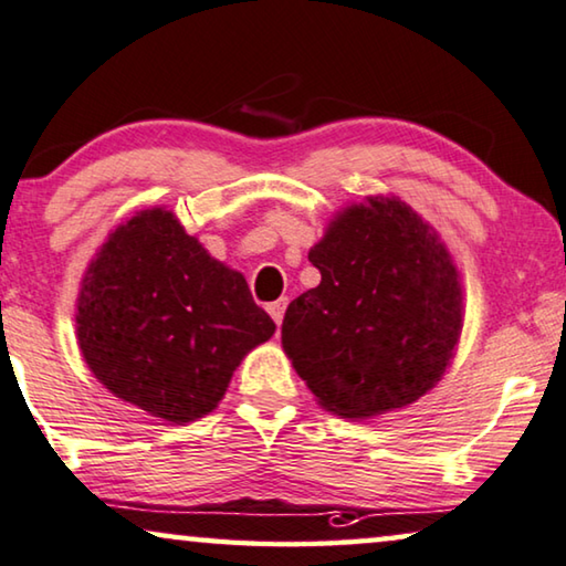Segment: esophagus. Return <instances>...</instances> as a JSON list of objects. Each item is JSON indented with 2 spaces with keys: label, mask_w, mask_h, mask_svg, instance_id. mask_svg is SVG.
<instances>
[{
  "label": "esophagus",
  "mask_w": 566,
  "mask_h": 566,
  "mask_svg": "<svg viewBox=\"0 0 566 566\" xmlns=\"http://www.w3.org/2000/svg\"><path fill=\"white\" fill-rule=\"evenodd\" d=\"M284 310H286V300L284 297L276 300V302H269V305H266V312H269V315H272V319H274L276 325H282Z\"/></svg>",
  "instance_id": "34e87169"
}]
</instances>
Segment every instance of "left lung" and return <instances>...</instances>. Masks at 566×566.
<instances>
[{"label":"left lung","mask_w":566,"mask_h":566,"mask_svg":"<svg viewBox=\"0 0 566 566\" xmlns=\"http://www.w3.org/2000/svg\"><path fill=\"white\" fill-rule=\"evenodd\" d=\"M319 284L290 302L286 356L335 415L401 409L440 381L462 327V292L447 249L394 198L337 216L310 251Z\"/></svg>","instance_id":"obj_1"}]
</instances>
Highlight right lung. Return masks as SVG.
I'll list each match as a JSON object with an SVG mask.
<instances>
[{
	"label": "right lung",
	"mask_w": 566,
	"mask_h": 566,
	"mask_svg": "<svg viewBox=\"0 0 566 566\" xmlns=\"http://www.w3.org/2000/svg\"><path fill=\"white\" fill-rule=\"evenodd\" d=\"M75 323L98 381L175 424L216 409L241 358L274 333L247 280L159 208L108 235L83 280Z\"/></svg>",
	"instance_id": "add662e5"
}]
</instances>
